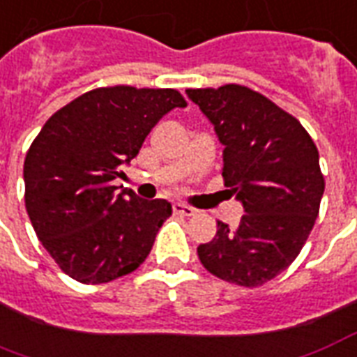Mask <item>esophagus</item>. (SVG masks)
<instances>
[{
  "label": "esophagus",
  "mask_w": 357,
  "mask_h": 357,
  "mask_svg": "<svg viewBox=\"0 0 357 357\" xmlns=\"http://www.w3.org/2000/svg\"><path fill=\"white\" fill-rule=\"evenodd\" d=\"M174 213L183 215V217H192V215L197 213V209L190 208V206H187V204L176 202V204H174Z\"/></svg>",
  "instance_id": "obj_1"
}]
</instances>
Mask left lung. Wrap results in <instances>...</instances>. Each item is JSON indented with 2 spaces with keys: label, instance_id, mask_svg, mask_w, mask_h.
<instances>
[{
  "label": "left lung",
  "instance_id": "obj_1",
  "mask_svg": "<svg viewBox=\"0 0 357 357\" xmlns=\"http://www.w3.org/2000/svg\"><path fill=\"white\" fill-rule=\"evenodd\" d=\"M187 95L213 123L225 185L245 209L238 228L217 221L198 258L222 281L260 287L296 260L314 227L326 187L318 149L298 119L245 86Z\"/></svg>",
  "mask_w": 357,
  "mask_h": 357
}]
</instances>
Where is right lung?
<instances>
[{
	"label": "right lung",
	"instance_id": "right-lung-1",
	"mask_svg": "<svg viewBox=\"0 0 357 357\" xmlns=\"http://www.w3.org/2000/svg\"><path fill=\"white\" fill-rule=\"evenodd\" d=\"M187 106L176 89L97 88L54 114L24 160L26 209L63 273L100 284L135 271L172 215L167 200L116 192L146 136L165 114Z\"/></svg>",
	"mask_w": 357,
	"mask_h": 357
}]
</instances>
